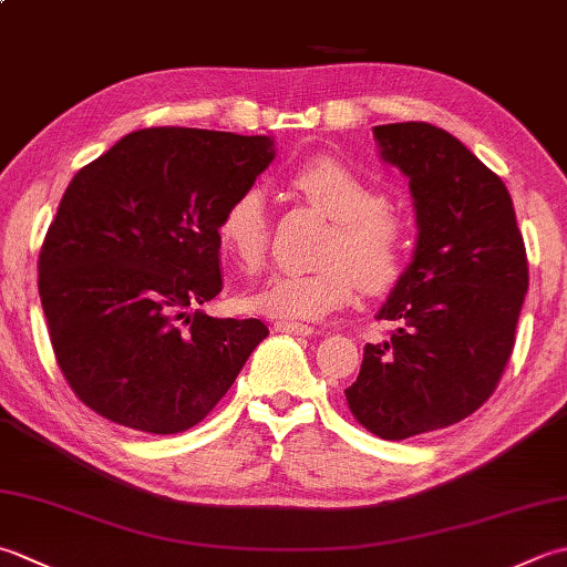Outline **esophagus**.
Segmentation results:
<instances>
[{"label":"esophagus","mask_w":567,"mask_h":567,"mask_svg":"<svg viewBox=\"0 0 567 567\" xmlns=\"http://www.w3.org/2000/svg\"><path fill=\"white\" fill-rule=\"evenodd\" d=\"M275 329L285 331V334H295V337H312L315 334V327L299 324V321H277Z\"/></svg>","instance_id":"obj_1"}]
</instances>
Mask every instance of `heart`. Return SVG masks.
<instances>
[{
  "label": "heart",
  "instance_id": "b5f03b06",
  "mask_svg": "<svg viewBox=\"0 0 567 567\" xmlns=\"http://www.w3.org/2000/svg\"><path fill=\"white\" fill-rule=\"evenodd\" d=\"M292 192L331 218L309 272H275L243 297L248 312L282 321L324 319L359 299L361 290L381 292L403 275L410 236L398 214L369 179L331 157L299 164L290 174ZM216 236L240 268L258 270L270 246V216L260 188H243L224 206Z\"/></svg>",
  "mask_w": 567,
  "mask_h": 567
}]
</instances>
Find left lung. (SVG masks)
<instances>
[{"mask_svg": "<svg viewBox=\"0 0 567 567\" xmlns=\"http://www.w3.org/2000/svg\"><path fill=\"white\" fill-rule=\"evenodd\" d=\"M381 159L408 176L417 243L375 319L347 391L353 417L383 440L460 423L486 403L514 351L528 292L524 236L504 182L427 122L373 127Z\"/></svg>", "mask_w": 567, "mask_h": 567, "instance_id": "obj_1", "label": "left lung"}]
</instances>
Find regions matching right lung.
I'll return each mask as SVG.
<instances>
[{
    "label": "right lung",
    "instance_id": "obj_1",
    "mask_svg": "<svg viewBox=\"0 0 567 567\" xmlns=\"http://www.w3.org/2000/svg\"><path fill=\"white\" fill-rule=\"evenodd\" d=\"M272 159L265 135L147 127L73 176L39 295L55 361L97 415L152 435L194 427L268 337L260 319L188 309L224 287L220 210Z\"/></svg>",
    "mask_w": 567,
    "mask_h": 567
}]
</instances>
